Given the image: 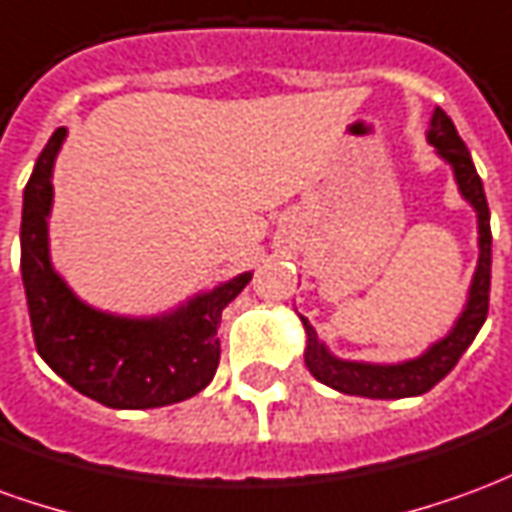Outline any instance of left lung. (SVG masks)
<instances>
[{"label":"left lung","mask_w":512,"mask_h":512,"mask_svg":"<svg viewBox=\"0 0 512 512\" xmlns=\"http://www.w3.org/2000/svg\"><path fill=\"white\" fill-rule=\"evenodd\" d=\"M428 142L436 150L441 161H447L458 183L461 197L477 213V268H474L469 296L463 304L461 315L455 318L452 329L441 340L430 345L425 354L395 362V365H373V362H354V359H340L334 356L312 323L299 315L307 334V348H304V365L321 384L332 386L343 395L373 397V400H400V397L425 395L428 389L439 384L441 378L458 365L463 351L472 345L477 332L483 329L485 315H488V290H491V211L485 202L483 180L474 169L472 153L463 145L452 120L444 115V109H433L428 128Z\"/></svg>","instance_id":"left-lung-1"}]
</instances>
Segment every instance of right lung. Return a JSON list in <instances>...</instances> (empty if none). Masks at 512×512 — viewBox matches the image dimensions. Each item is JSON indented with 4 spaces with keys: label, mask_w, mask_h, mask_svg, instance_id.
Segmentation results:
<instances>
[{
    "label": "right lung",
    "mask_w": 512,
    "mask_h": 512,
    "mask_svg": "<svg viewBox=\"0 0 512 512\" xmlns=\"http://www.w3.org/2000/svg\"><path fill=\"white\" fill-rule=\"evenodd\" d=\"M68 128H57L35 161L21 211V279L35 348L68 384L109 408H158L197 395L219 367L222 310L249 285L252 271L197 293L150 318L90 307L54 271L49 216L54 161Z\"/></svg>",
    "instance_id": "1"
}]
</instances>
